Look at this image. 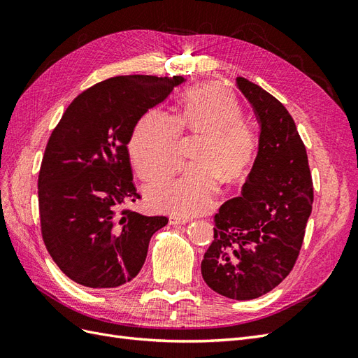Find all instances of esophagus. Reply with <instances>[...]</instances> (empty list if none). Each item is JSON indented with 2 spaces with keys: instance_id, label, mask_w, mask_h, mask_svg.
I'll use <instances>...</instances> for the list:
<instances>
[{
  "instance_id": "34e87169",
  "label": "esophagus",
  "mask_w": 358,
  "mask_h": 358,
  "mask_svg": "<svg viewBox=\"0 0 358 358\" xmlns=\"http://www.w3.org/2000/svg\"><path fill=\"white\" fill-rule=\"evenodd\" d=\"M189 221V218H187V216H180V215H170L169 216V222L170 224H175V225H178V224H185V222H188Z\"/></svg>"
}]
</instances>
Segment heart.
<instances>
[{"instance_id": "heart-1", "label": "heart", "mask_w": 358, "mask_h": 358, "mask_svg": "<svg viewBox=\"0 0 358 358\" xmlns=\"http://www.w3.org/2000/svg\"><path fill=\"white\" fill-rule=\"evenodd\" d=\"M183 131L206 134L196 159L183 175L149 191V201L158 210L197 215L208 210L227 182L242 179L258 150V134L243 119L237 96L220 83H206L182 95L176 116L161 110L148 112L134 128L129 152L138 176L148 183L171 178L183 161Z\"/></svg>"}]
</instances>
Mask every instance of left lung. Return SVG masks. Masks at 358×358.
Instances as JSON below:
<instances>
[{
	"mask_svg": "<svg viewBox=\"0 0 358 358\" xmlns=\"http://www.w3.org/2000/svg\"><path fill=\"white\" fill-rule=\"evenodd\" d=\"M236 83L262 125L258 155L242 196L213 216L201 275L224 297L252 300L278 287L294 267L312 212L313 183L305 143L284 104L245 78Z\"/></svg>",
	"mask_w": 358,
	"mask_h": 358,
	"instance_id": "obj_1",
	"label": "left lung"
}]
</instances>
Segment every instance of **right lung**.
<instances>
[{
  "label": "right lung",
  "instance_id": "obj_1",
  "mask_svg": "<svg viewBox=\"0 0 358 358\" xmlns=\"http://www.w3.org/2000/svg\"><path fill=\"white\" fill-rule=\"evenodd\" d=\"M182 76H116L79 94L48 140L38 171L43 242L74 282L115 288L142 268L167 216L128 208L140 199L128 142L137 121Z\"/></svg>",
  "mask_w": 358,
  "mask_h": 358
}]
</instances>
